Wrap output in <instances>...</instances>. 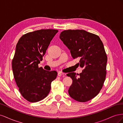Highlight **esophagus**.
Wrapping results in <instances>:
<instances>
[{
  "instance_id": "esophagus-1",
  "label": "esophagus",
  "mask_w": 123,
  "mask_h": 123,
  "mask_svg": "<svg viewBox=\"0 0 123 123\" xmlns=\"http://www.w3.org/2000/svg\"><path fill=\"white\" fill-rule=\"evenodd\" d=\"M65 75V74L62 72H59L58 73V76H61L62 75Z\"/></svg>"
}]
</instances>
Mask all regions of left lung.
Wrapping results in <instances>:
<instances>
[{
    "instance_id": "obj_1",
    "label": "left lung",
    "mask_w": 123,
    "mask_h": 123,
    "mask_svg": "<svg viewBox=\"0 0 123 123\" xmlns=\"http://www.w3.org/2000/svg\"><path fill=\"white\" fill-rule=\"evenodd\" d=\"M59 37L84 69L79 74H67L72 80L69 94L78 102L90 100L99 93L106 79L107 56L103 42L98 35L84 30L63 31Z\"/></svg>"
}]
</instances>
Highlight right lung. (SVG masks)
Wrapping results in <instances>:
<instances>
[{
  "label": "right lung",
  "instance_id": "right-lung-1",
  "mask_svg": "<svg viewBox=\"0 0 123 123\" xmlns=\"http://www.w3.org/2000/svg\"><path fill=\"white\" fill-rule=\"evenodd\" d=\"M58 31L42 29L29 32L22 36L16 44L12 63L14 77L20 94L30 102L45 98L52 81L56 78V71L45 70L38 65Z\"/></svg>",
  "mask_w": 123,
  "mask_h": 123
}]
</instances>
